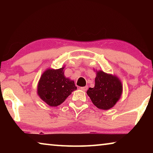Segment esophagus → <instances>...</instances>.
<instances>
[{"label": "esophagus", "instance_id": "esophagus-1", "mask_svg": "<svg viewBox=\"0 0 153 153\" xmlns=\"http://www.w3.org/2000/svg\"><path fill=\"white\" fill-rule=\"evenodd\" d=\"M80 89L82 90H84V91H86L88 90V86H84V87H80Z\"/></svg>", "mask_w": 153, "mask_h": 153}]
</instances>
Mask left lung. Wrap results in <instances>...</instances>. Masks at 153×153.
Instances as JSON below:
<instances>
[{
    "label": "left lung",
    "instance_id": "1",
    "mask_svg": "<svg viewBox=\"0 0 153 153\" xmlns=\"http://www.w3.org/2000/svg\"><path fill=\"white\" fill-rule=\"evenodd\" d=\"M122 90V84L117 76L98 71L95 78L94 87L89 88L87 94L97 108L108 110L120 100Z\"/></svg>",
    "mask_w": 153,
    "mask_h": 153
}]
</instances>
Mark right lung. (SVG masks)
I'll return each instance as SVG.
<instances>
[{"mask_svg":"<svg viewBox=\"0 0 153 153\" xmlns=\"http://www.w3.org/2000/svg\"><path fill=\"white\" fill-rule=\"evenodd\" d=\"M63 69H48L38 82V94L51 107L60 105L77 89L74 81L65 77Z\"/></svg>","mask_w":153,"mask_h":153,"instance_id":"1","label":"right lung"}]
</instances>
